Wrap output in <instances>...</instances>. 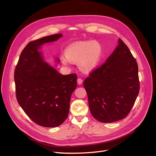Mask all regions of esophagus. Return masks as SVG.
Returning <instances> with one entry per match:
<instances>
[{
	"instance_id": "1",
	"label": "esophagus",
	"mask_w": 156,
	"mask_h": 156,
	"mask_svg": "<svg viewBox=\"0 0 156 156\" xmlns=\"http://www.w3.org/2000/svg\"><path fill=\"white\" fill-rule=\"evenodd\" d=\"M77 83L79 84H81L83 83V79L81 78H78L77 79Z\"/></svg>"
}]
</instances>
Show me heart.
Wrapping results in <instances>:
<instances>
[{
	"label": "heart",
	"mask_w": 156,
	"mask_h": 156,
	"mask_svg": "<svg viewBox=\"0 0 156 156\" xmlns=\"http://www.w3.org/2000/svg\"><path fill=\"white\" fill-rule=\"evenodd\" d=\"M102 48L98 42H76L65 50V57H62L63 64L68 65L69 61L78 62L79 68L84 72H90L95 68L101 57Z\"/></svg>",
	"instance_id": "obj_1"
}]
</instances>
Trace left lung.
<instances>
[{"label": "left lung", "mask_w": 156, "mask_h": 156, "mask_svg": "<svg viewBox=\"0 0 156 156\" xmlns=\"http://www.w3.org/2000/svg\"><path fill=\"white\" fill-rule=\"evenodd\" d=\"M112 55L84 81L89 108L94 119L111 123L130 112L139 92L138 65L121 39Z\"/></svg>", "instance_id": "8db88e82"}]
</instances>
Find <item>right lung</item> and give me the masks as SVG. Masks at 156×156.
Segmentation results:
<instances>
[{
  "instance_id": "add662e5",
  "label": "right lung",
  "mask_w": 156,
  "mask_h": 156,
  "mask_svg": "<svg viewBox=\"0 0 156 156\" xmlns=\"http://www.w3.org/2000/svg\"><path fill=\"white\" fill-rule=\"evenodd\" d=\"M62 36L57 34L30 41L22 51L14 73L18 103L33 122L44 127H57L67 119L71 96L77 87L76 73H59L37 51L41 45Z\"/></svg>"
}]
</instances>
